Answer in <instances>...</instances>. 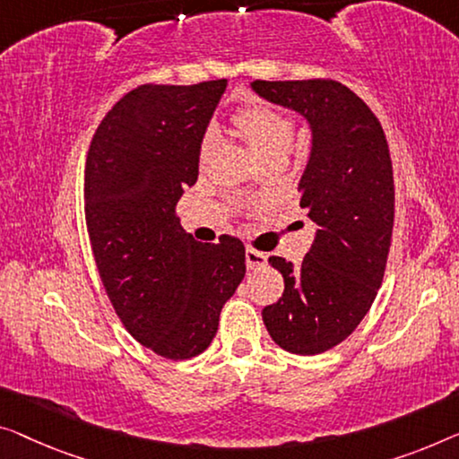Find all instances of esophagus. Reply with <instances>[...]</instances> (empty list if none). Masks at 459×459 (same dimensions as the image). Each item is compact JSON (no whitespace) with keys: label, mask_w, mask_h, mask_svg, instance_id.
<instances>
[{"label":"esophagus","mask_w":459,"mask_h":459,"mask_svg":"<svg viewBox=\"0 0 459 459\" xmlns=\"http://www.w3.org/2000/svg\"><path fill=\"white\" fill-rule=\"evenodd\" d=\"M245 264H247L249 270H255V268H259V265L268 264V255H265V253H262V251H255V249L247 247V249H245Z\"/></svg>","instance_id":"obj_1"}]
</instances>
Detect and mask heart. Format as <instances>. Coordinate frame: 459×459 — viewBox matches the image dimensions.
I'll return each mask as SVG.
<instances>
[{
    "label": "heart",
    "mask_w": 459,
    "mask_h": 459,
    "mask_svg": "<svg viewBox=\"0 0 459 459\" xmlns=\"http://www.w3.org/2000/svg\"><path fill=\"white\" fill-rule=\"evenodd\" d=\"M235 129L259 162L286 160L295 143V121L289 115L268 105H253L235 115ZM214 135L206 134L202 140L200 156L206 159Z\"/></svg>",
    "instance_id": "heart-1"
}]
</instances>
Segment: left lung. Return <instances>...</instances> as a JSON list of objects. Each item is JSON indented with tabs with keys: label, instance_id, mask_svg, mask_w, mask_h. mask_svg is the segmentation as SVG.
I'll return each mask as SVG.
<instances>
[{
	"label": "left lung",
	"instance_id": "8db88e82",
	"mask_svg": "<svg viewBox=\"0 0 459 459\" xmlns=\"http://www.w3.org/2000/svg\"><path fill=\"white\" fill-rule=\"evenodd\" d=\"M251 91L299 113L311 129L299 194L317 232L299 268L270 257L284 292L262 317L280 348L319 354L357 330L381 286L394 229L387 140L371 108L340 82L255 80Z\"/></svg>",
	"mask_w": 459,
	"mask_h": 459
}]
</instances>
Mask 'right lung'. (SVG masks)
Masks as SVG:
<instances>
[{
    "instance_id": "add662e5",
    "label": "right lung",
    "mask_w": 459,
    "mask_h": 459,
    "mask_svg": "<svg viewBox=\"0 0 459 459\" xmlns=\"http://www.w3.org/2000/svg\"><path fill=\"white\" fill-rule=\"evenodd\" d=\"M224 91L227 80L135 88L100 121L86 156V227L102 286L126 330L170 360L206 351L245 276L238 238L197 243L175 216Z\"/></svg>"
}]
</instances>
